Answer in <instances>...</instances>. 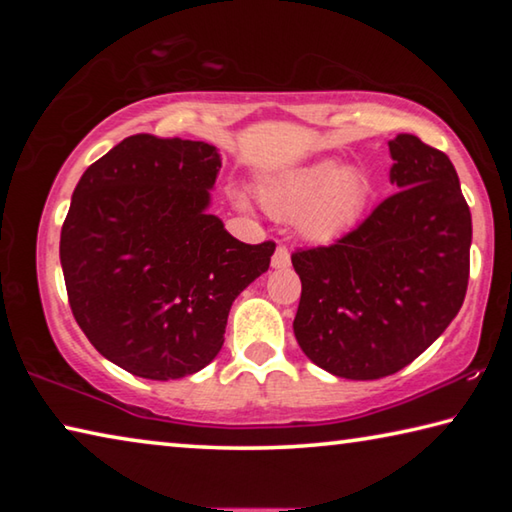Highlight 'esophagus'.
Wrapping results in <instances>:
<instances>
[{"label": "esophagus", "instance_id": "34e87169", "mask_svg": "<svg viewBox=\"0 0 512 512\" xmlns=\"http://www.w3.org/2000/svg\"><path fill=\"white\" fill-rule=\"evenodd\" d=\"M271 264H273V268H287L291 264L289 248L287 246H277L273 257H271Z\"/></svg>", "mask_w": 512, "mask_h": 512}]
</instances>
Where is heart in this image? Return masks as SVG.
Here are the masks:
<instances>
[{"label": "heart", "mask_w": 512, "mask_h": 512, "mask_svg": "<svg viewBox=\"0 0 512 512\" xmlns=\"http://www.w3.org/2000/svg\"><path fill=\"white\" fill-rule=\"evenodd\" d=\"M262 205L277 219H298L314 239H332L359 219L368 196L361 173L323 160L271 180L259 189Z\"/></svg>", "instance_id": "b5f03b06"}]
</instances>
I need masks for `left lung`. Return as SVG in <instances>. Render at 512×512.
Returning a JSON list of instances; mask_svg holds the SVG:
<instances>
[{
  "label": "left lung",
  "instance_id": "8db88e82",
  "mask_svg": "<svg viewBox=\"0 0 512 512\" xmlns=\"http://www.w3.org/2000/svg\"><path fill=\"white\" fill-rule=\"evenodd\" d=\"M400 187L329 246L291 255L302 352L345 379L409 366L445 332L470 280L472 214L452 160L415 135L388 142Z\"/></svg>",
  "mask_w": 512,
  "mask_h": 512
}]
</instances>
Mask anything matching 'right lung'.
Returning <instances> with one entry per match:
<instances>
[{"instance_id":"obj_1","label":"right lung","mask_w":512,"mask_h":512,"mask_svg":"<svg viewBox=\"0 0 512 512\" xmlns=\"http://www.w3.org/2000/svg\"><path fill=\"white\" fill-rule=\"evenodd\" d=\"M221 169L205 142L131 135L92 162L60 230L67 300L103 357L169 381L205 368L235 298L275 241L244 244L207 214Z\"/></svg>"}]
</instances>
